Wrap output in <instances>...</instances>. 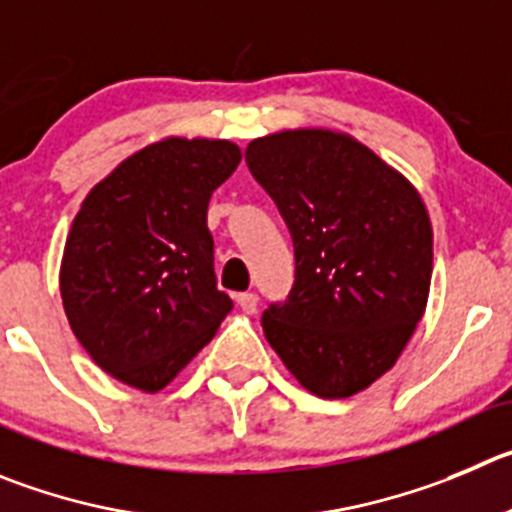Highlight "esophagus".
I'll return each instance as SVG.
<instances>
[{"label":"esophagus","instance_id":"1","mask_svg":"<svg viewBox=\"0 0 512 512\" xmlns=\"http://www.w3.org/2000/svg\"><path fill=\"white\" fill-rule=\"evenodd\" d=\"M237 305H240L245 313H255V310H257V295L255 293H240V295H237Z\"/></svg>","mask_w":512,"mask_h":512}]
</instances>
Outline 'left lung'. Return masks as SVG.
I'll list each match as a JSON object with an SVG mask.
<instances>
[{"instance_id": "8db88e82", "label": "left lung", "mask_w": 512, "mask_h": 512, "mask_svg": "<svg viewBox=\"0 0 512 512\" xmlns=\"http://www.w3.org/2000/svg\"><path fill=\"white\" fill-rule=\"evenodd\" d=\"M245 161L295 250L288 298L262 313L267 343L315 396L366 389L427 305L432 224L417 189L364 143L321 128L255 138Z\"/></svg>"}]
</instances>
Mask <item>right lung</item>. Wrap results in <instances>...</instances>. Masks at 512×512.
<instances>
[{"mask_svg":"<svg viewBox=\"0 0 512 512\" xmlns=\"http://www.w3.org/2000/svg\"><path fill=\"white\" fill-rule=\"evenodd\" d=\"M240 159L229 141L166 138L85 197L65 242L62 305L90 358L123 384L164 389L232 310L207 207Z\"/></svg>","mask_w":512,"mask_h":512,"instance_id":"obj_1","label":"right lung"}]
</instances>
